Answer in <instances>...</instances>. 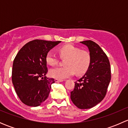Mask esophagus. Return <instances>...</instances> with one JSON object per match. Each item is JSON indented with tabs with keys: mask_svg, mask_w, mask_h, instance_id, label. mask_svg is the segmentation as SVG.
<instances>
[{
	"mask_svg": "<svg viewBox=\"0 0 128 128\" xmlns=\"http://www.w3.org/2000/svg\"><path fill=\"white\" fill-rule=\"evenodd\" d=\"M63 80H59V79H55V82H63Z\"/></svg>",
	"mask_w": 128,
	"mask_h": 128,
	"instance_id": "esophagus-1",
	"label": "esophagus"
}]
</instances>
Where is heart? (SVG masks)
I'll use <instances>...</instances> for the list:
<instances>
[{
	"label": "heart",
	"instance_id": "obj_1",
	"mask_svg": "<svg viewBox=\"0 0 128 128\" xmlns=\"http://www.w3.org/2000/svg\"><path fill=\"white\" fill-rule=\"evenodd\" d=\"M59 52L62 58H67L65 67H56L50 70L51 77L59 80L68 78L74 74H83L88 70L91 62L88 52L82 51L72 44H67L59 48ZM46 62L51 66L58 64L59 58L54 51H50L46 56Z\"/></svg>",
	"mask_w": 128,
	"mask_h": 128
}]
</instances>
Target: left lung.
<instances>
[{
    "label": "left lung",
    "instance_id": "1",
    "mask_svg": "<svg viewBox=\"0 0 128 128\" xmlns=\"http://www.w3.org/2000/svg\"><path fill=\"white\" fill-rule=\"evenodd\" d=\"M87 46L91 57L90 66L83 77L75 82L70 98L80 109H88L102 101L111 80L110 64L101 48L90 40L80 42Z\"/></svg>",
    "mask_w": 128,
    "mask_h": 128
}]
</instances>
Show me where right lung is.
<instances>
[{"label":"right lung","mask_w":128,"mask_h":128,"mask_svg":"<svg viewBox=\"0 0 128 128\" xmlns=\"http://www.w3.org/2000/svg\"><path fill=\"white\" fill-rule=\"evenodd\" d=\"M61 41L35 40L24 45L13 63L12 80L18 96L24 104L38 106L48 97L55 80L48 78L46 56Z\"/></svg>","instance_id":"add662e5"}]
</instances>
